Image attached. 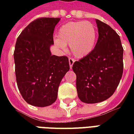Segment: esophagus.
<instances>
[{
    "label": "esophagus",
    "instance_id": "obj_1",
    "mask_svg": "<svg viewBox=\"0 0 134 134\" xmlns=\"http://www.w3.org/2000/svg\"><path fill=\"white\" fill-rule=\"evenodd\" d=\"M75 62V59L73 58H71V57H70L69 58V64H70V68L72 69V65L73 64H74V62Z\"/></svg>",
    "mask_w": 134,
    "mask_h": 134
}]
</instances>
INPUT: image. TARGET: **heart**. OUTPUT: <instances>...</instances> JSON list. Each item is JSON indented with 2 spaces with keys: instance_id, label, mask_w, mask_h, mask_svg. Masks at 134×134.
<instances>
[{
  "instance_id": "1",
  "label": "heart",
  "mask_w": 134,
  "mask_h": 134,
  "mask_svg": "<svg viewBox=\"0 0 134 134\" xmlns=\"http://www.w3.org/2000/svg\"><path fill=\"white\" fill-rule=\"evenodd\" d=\"M58 38L54 39L56 46L62 50L70 45L73 55L83 57L94 49L97 40V30L90 21L68 22L59 28Z\"/></svg>"
}]
</instances>
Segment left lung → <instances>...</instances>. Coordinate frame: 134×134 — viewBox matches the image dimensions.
Here are the masks:
<instances>
[{
	"label": "left lung",
	"instance_id": "1",
	"mask_svg": "<svg viewBox=\"0 0 134 134\" xmlns=\"http://www.w3.org/2000/svg\"><path fill=\"white\" fill-rule=\"evenodd\" d=\"M98 38L91 52L72 65L80 100L96 103L109 98L120 82L124 71V49L120 36L98 19Z\"/></svg>",
	"mask_w": 134,
	"mask_h": 134
}]
</instances>
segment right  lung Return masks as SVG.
<instances>
[{"instance_id": "1", "label": "right lung", "mask_w": 134, "mask_h": 134, "mask_svg": "<svg viewBox=\"0 0 134 134\" xmlns=\"http://www.w3.org/2000/svg\"><path fill=\"white\" fill-rule=\"evenodd\" d=\"M60 18H38L17 38L13 53L16 82L25 101L45 107L57 98L62 79L70 70L66 56L52 55L53 34Z\"/></svg>"}]
</instances>
